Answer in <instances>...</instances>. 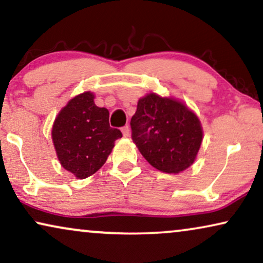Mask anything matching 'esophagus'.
<instances>
[{
    "label": "esophagus",
    "instance_id": "obj_1",
    "mask_svg": "<svg viewBox=\"0 0 263 263\" xmlns=\"http://www.w3.org/2000/svg\"><path fill=\"white\" fill-rule=\"evenodd\" d=\"M122 135L125 136V137H129V135H131V129H129V126H125V127H122Z\"/></svg>",
    "mask_w": 263,
    "mask_h": 263
}]
</instances>
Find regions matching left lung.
<instances>
[{"mask_svg": "<svg viewBox=\"0 0 263 263\" xmlns=\"http://www.w3.org/2000/svg\"><path fill=\"white\" fill-rule=\"evenodd\" d=\"M131 128L132 141L143 157L170 174L183 172L195 162L203 139L194 110L179 100L155 92L138 100Z\"/></svg>", "mask_w": 263, "mask_h": 263, "instance_id": "left-lung-1", "label": "left lung"}]
</instances>
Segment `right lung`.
Returning <instances> with one entry per match:
<instances>
[{
    "label": "right lung",
    "instance_id": "right-lung-1",
    "mask_svg": "<svg viewBox=\"0 0 263 263\" xmlns=\"http://www.w3.org/2000/svg\"><path fill=\"white\" fill-rule=\"evenodd\" d=\"M91 91L71 99L56 115L51 138L61 166L77 179L95 174L106 162L120 129L109 126V111L97 107Z\"/></svg>",
    "mask_w": 263,
    "mask_h": 263
}]
</instances>
